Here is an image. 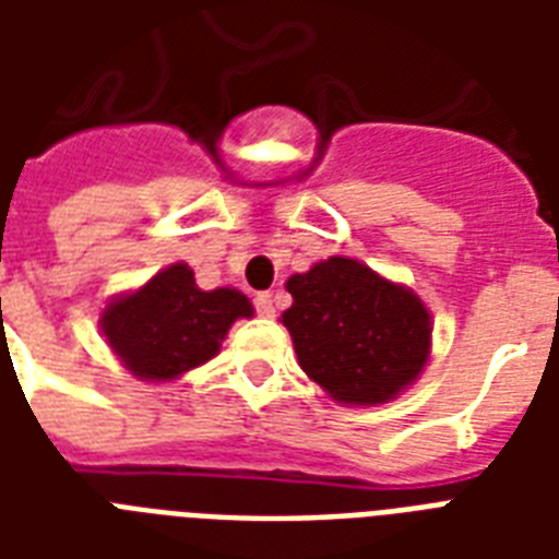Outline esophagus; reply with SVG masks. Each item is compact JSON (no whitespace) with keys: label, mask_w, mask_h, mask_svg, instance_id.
Wrapping results in <instances>:
<instances>
[{"label":"esophagus","mask_w":559,"mask_h":559,"mask_svg":"<svg viewBox=\"0 0 559 559\" xmlns=\"http://www.w3.org/2000/svg\"><path fill=\"white\" fill-rule=\"evenodd\" d=\"M254 310H258V316H263V319H272V316H275V305H272L270 293H258V296H254Z\"/></svg>","instance_id":"obj_1"}]
</instances>
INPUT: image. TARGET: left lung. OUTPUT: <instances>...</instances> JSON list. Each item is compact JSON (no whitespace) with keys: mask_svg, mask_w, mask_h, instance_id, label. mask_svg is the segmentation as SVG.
I'll return each mask as SVG.
<instances>
[{"mask_svg":"<svg viewBox=\"0 0 559 559\" xmlns=\"http://www.w3.org/2000/svg\"><path fill=\"white\" fill-rule=\"evenodd\" d=\"M293 307L281 322L298 366L333 400L389 403L420 377L432 322L420 298L371 266L333 254L287 281Z\"/></svg>","mask_w":559,"mask_h":559,"instance_id":"obj_1","label":"left lung"}]
</instances>
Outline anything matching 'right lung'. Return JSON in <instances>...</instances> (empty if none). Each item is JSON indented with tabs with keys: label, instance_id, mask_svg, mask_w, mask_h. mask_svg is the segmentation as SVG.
I'll use <instances>...</instances> for the list:
<instances>
[{
	"label": "right lung",
	"instance_id": "right-lung-1",
	"mask_svg": "<svg viewBox=\"0 0 559 559\" xmlns=\"http://www.w3.org/2000/svg\"><path fill=\"white\" fill-rule=\"evenodd\" d=\"M252 301L231 287L200 289L188 263L156 272L144 287L116 296L100 313V331L127 371L168 382L217 357L219 342Z\"/></svg>",
	"mask_w": 559,
	"mask_h": 559
}]
</instances>
